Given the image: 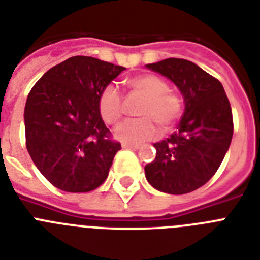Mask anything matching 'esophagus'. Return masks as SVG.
Masks as SVG:
<instances>
[{
	"mask_svg": "<svg viewBox=\"0 0 260 260\" xmlns=\"http://www.w3.org/2000/svg\"><path fill=\"white\" fill-rule=\"evenodd\" d=\"M122 147H123V149H134V150H137V149H139L141 146H139V145H132V143H122Z\"/></svg>",
	"mask_w": 260,
	"mask_h": 260,
	"instance_id": "esophagus-1",
	"label": "esophagus"
}]
</instances>
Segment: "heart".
<instances>
[{
	"mask_svg": "<svg viewBox=\"0 0 260 260\" xmlns=\"http://www.w3.org/2000/svg\"><path fill=\"white\" fill-rule=\"evenodd\" d=\"M135 93L145 98L138 119H125L114 128L115 138L122 143H139L154 139L158 135V125L164 130L173 127L183 113L182 96L169 89V83L155 74H141L128 81ZM101 117L106 123H115L123 114V98L114 83L107 85L98 98Z\"/></svg>",
	"mask_w": 260,
	"mask_h": 260,
	"instance_id": "1",
	"label": "heart"
}]
</instances>
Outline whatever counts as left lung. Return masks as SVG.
<instances>
[{
  "instance_id": "obj_1",
  "label": "left lung",
  "mask_w": 260,
  "mask_h": 260,
  "mask_svg": "<svg viewBox=\"0 0 260 260\" xmlns=\"http://www.w3.org/2000/svg\"><path fill=\"white\" fill-rule=\"evenodd\" d=\"M146 68L173 81L184 100L177 132L154 143L156 156L145 166L146 179L162 192L187 194L214 177L230 147V102L222 83L191 61L167 58Z\"/></svg>"
}]
</instances>
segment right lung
I'll return each instance as SVG.
<instances>
[{
	"label": "right lung",
	"instance_id": "add662e5",
	"mask_svg": "<svg viewBox=\"0 0 260 260\" xmlns=\"http://www.w3.org/2000/svg\"><path fill=\"white\" fill-rule=\"evenodd\" d=\"M125 70L76 55L53 66L30 90L25 106L26 149L53 186L87 192L106 181L121 143L102 121L101 91Z\"/></svg>",
	"mask_w": 260,
	"mask_h": 260
}]
</instances>
